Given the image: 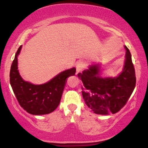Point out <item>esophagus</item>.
<instances>
[{"instance_id": "1", "label": "esophagus", "mask_w": 148, "mask_h": 148, "mask_svg": "<svg viewBox=\"0 0 148 148\" xmlns=\"http://www.w3.org/2000/svg\"><path fill=\"white\" fill-rule=\"evenodd\" d=\"M85 66H86V64H85L84 62L83 61H79V62H77L76 64V74H79V73L81 72L85 68Z\"/></svg>"}]
</instances>
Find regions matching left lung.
<instances>
[{"instance_id":"obj_1","label":"left lung","mask_w":148,"mask_h":148,"mask_svg":"<svg viewBox=\"0 0 148 148\" xmlns=\"http://www.w3.org/2000/svg\"><path fill=\"white\" fill-rule=\"evenodd\" d=\"M122 72L115 77H102L100 63H92L78 76L81 79L82 95L86 105L96 114L117 113L125 106L136 86L135 69L132 55L126 46Z\"/></svg>"}]
</instances>
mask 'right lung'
Returning <instances> with one entry per match:
<instances>
[{
    "label": "right lung",
    "instance_id": "1",
    "mask_svg": "<svg viewBox=\"0 0 148 148\" xmlns=\"http://www.w3.org/2000/svg\"><path fill=\"white\" fill-rule=\"evenodd\" d=\"M20 46L15 54L10 73V82L18 103L23 109L32 115H46L55 111L60 102L66 79L74 76L76 68L62 71L50 81L42 84L25 81L18 69V56Z\"/></svg>",
    "mask_w": 148,
    "mask_h": 148
}]
</instances>
